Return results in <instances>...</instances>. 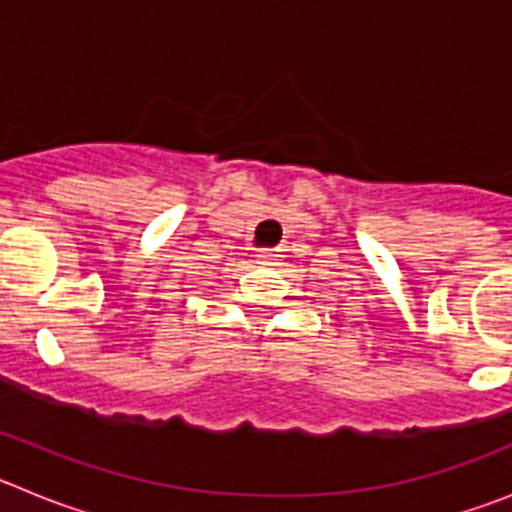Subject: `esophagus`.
<instances>
[{
    "label": "esophagus",
    "mask_w": 512,
    "mask_h": 512,
    "mask_svg": "<svg viewBox=\"0 0 512 512\" xmlns=\"http://www.w3.org/2000/svg\"><path fill=\"white\" fill-rule=\"evenodd\" d=\"M259 261H261V264H274V261H277V256H274V253H269V251H261Z\"/></svg>",
    "instance_id": "esophagus-1"
}]
</instances>
